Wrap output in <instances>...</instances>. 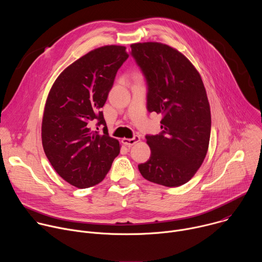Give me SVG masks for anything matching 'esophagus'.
<instances>
[{"label": "esophagus", "mask_w": 262, "mask_h": 262, "mask_svg": "<svg viewBox=\"0 0 262 262\" xmlns=\"http://www.w3.org/2000/svg\"><path fill=\"white\" fill-rule=\"evenodd\" d=\"M121 141H122V143H123L125 146H128V147H130V146L135 145L136 143H138V142L140 141V137H139V136H135L133 139L123 138Z\"/></svg>", "instance_id": "obj_1"}]
</instances>
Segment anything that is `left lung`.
<instances>
[{"label":"left lung","mask_w":262,"mask_h":262,"mask_svg":"<svg viewBox=\"0 0 262 262\" xmlns=\"http://www.w3.org/2000/svg\"><path fill=\"white\" fill-rule=\"evenodd\" d=\"M147 81V110L163 115L161 134L146 136L151 155L142 176L165 186L188 182L202 165L210 138V107L200 73L191 61L161 42L130 46Z\"/></svg>","instance_id":"obj_1"}]
</instances>
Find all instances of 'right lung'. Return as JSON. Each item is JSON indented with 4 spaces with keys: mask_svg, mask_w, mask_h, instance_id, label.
I'll list each match as a JSON object with an SVG mask.
<instances>
[{
    "mask_svg": "<svg viewBox=\"0 0 262 262\" xmlns=\"http://www.w3.org/2000/svg\"><path fill=\"white\" fill-rule=\"evenodd\" d=\"M125 50L104 46L89 52L60 73L48 95L43 150L55 171L76 188L99 183L120 152L119 141L108 136L101 107L128 58ZM96 121L104 125L100 134L91 127Z\"/></svg>",
    "mask_w": 262,
    "mask_h": 262,
    "instance_id": "1",
    "label": "right lung"
}]
</instances>
